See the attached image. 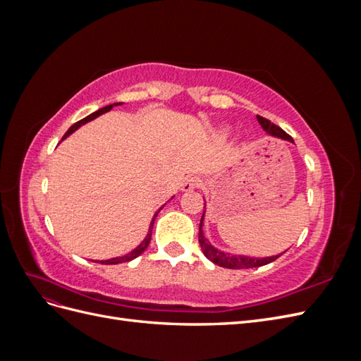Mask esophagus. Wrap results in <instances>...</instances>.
Here are the masks:
<instances>
[{
	"instance_id": "1",
	"label": "esophagus",
	"mask_w": 361,
	"mask_h": 361,
	"mask_svg": "<svg viewBox=\"0 0 361 361\" xmlns=\"http://www.w3.org/2000/svg\"><path fill=\"white\" fill-rule=\"evenodd\" d=\"M199 185H200V179L197 178V176H190V178H187L183 180V183H182V191H192V190H195V188H199Z\"/></svg>"
}]
</instances>
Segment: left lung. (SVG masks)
Wrapping results in <instances>:
<instances>
[{"mask_svg": "<svg viewBox=\"0 0 361 361\" xmlns=\"http://www.w3.org/2000/svg\"><path fill=\"white\" fill-rule=\"evenodd\" d=\"M257 122L260 123V126L264 128V130L267 134L277 137L281 140H288L290 143H293V140L290 135H288L285 130L281 128H279L277 125L271 123L268 118L257 116ZM206 206V204H204ZM203 220H204V211L202 215L200 220V227H199V244L202 247L203 255L209 259L211 262H214L215 265L223 267V268H228V269H243V268H257V267H264L274 262L276 259H279L281 256L276 255V256H269V257H250V256H244V255H232V253H224V251L215 248L207 239L204 238L203 233Z\"/></svg>", "mask_w": 361, "mask_h": 361, "instance_id": "left-lung-1", "label": "left lung"}]
</instances>
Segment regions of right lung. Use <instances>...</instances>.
Segmentation results:
<instances>
[{
  "label": "right lung",
  "mask_w": 361,
  "mask_h": 361,
  "mask_svg": "<svg viewBox=\"0 0 361 361\" xmlns=\"http://www.w3.org/2000/svg\"><path fill=\"white\" fill-rule=\"evenodd\" d=\"M114 105H120V102H117V104H111V105H106V106L101 108V110H97V111L92 113L90 116H87V117L81 118L80 122L73 123V125H72V126L68 129V133L64 134L63 140L66 138V137H69L72 133H75V130L78 129L81 125H85L87 122H90V120H93V118H96V117H99L101 114H104V113H106V111H110ZM171 199H173V197H171ZM162 206H164V204H162ZM162 206L159 207L158 212L154 215V218H152L150 226H149V232H147V236L143 239V241H141V244H140L137 248H134L133 251H130V253H128V255H125V256H120V257H113V259H108V260H101V264H104V265H116V264H123V262H129V260H133V259L138 257L141 253H143V251L147 248V245H149V243H150V238H152V228H154L155 218H157V215L159 214V211L162 209Z\"/></svg>",
  "instance_id": "add662e5"
}]
</instances>
